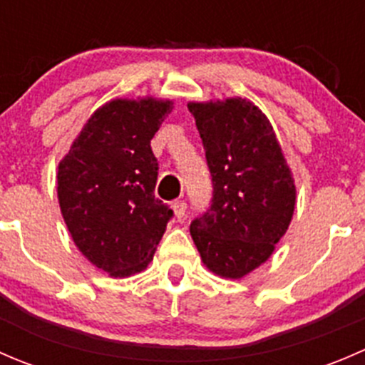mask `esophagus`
<instances>
[{
	"label": "esophagus",
	"instance_id": "obj_1",
	"mask_svg": "<svg viewBox=\"0 0 365 365\" xmlns=\"http://www.w3.org/2000/svg\"><path fill=\"white\" fill-rule=\"evenodd\" d=\"M173 210H175V215L178 217V219H183V215H185L187 212V203L183 200H178L173 203Z\"/></svg>",
	"mask_w": 365,
	"mask_h": 365
}]
</instances>
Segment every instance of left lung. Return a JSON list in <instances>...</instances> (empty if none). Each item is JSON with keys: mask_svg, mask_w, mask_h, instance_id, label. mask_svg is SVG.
<instances>
[{"mask_svg": "<svg viewBox=\"0 0 365 365\" xmlns=\"http://www.w3.org/2000/svg\"><path fill=\"white\" fill-rule=\"evenodd\" d=\"M189 111L213 187L210 208L190 222V235L210 270L240 279L270 257L292 222V171L270 121L252 102H190Z\"/></svg>", "mask_w": 365, "mask_h": 365, "instance_id": "left-lung-1", "label": "left lung"}]
</instances>
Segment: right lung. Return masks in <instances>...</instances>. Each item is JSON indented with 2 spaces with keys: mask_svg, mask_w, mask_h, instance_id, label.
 <instances>
[{
  "mask_svg": "<svg viewBox=\"0 0 365 365\" xmlns=\"http://www.w3.org/2000/svg\"><path fill=\"white\" fill-rule=\"evenodd\" d=\"M171 102L111 101L91 114L58 168V200L77 249L113 277L152 261L173 210L157 200L150 141Z\"/></svg>",
  "mask_w": 365,
  "mask_h": 365,
  "instance_id": "right-lung-1",
  "label": "right lung"
}]
</instances>
